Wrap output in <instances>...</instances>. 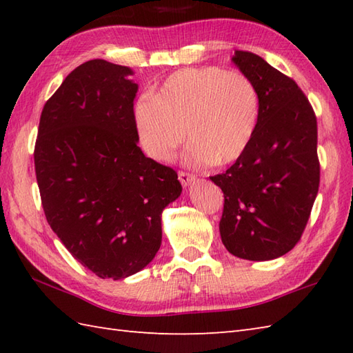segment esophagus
Returning <instances> with one entry per match:
<instances>
[{
  "label": "esophagus",
  "instance_id": "obj_1",
  "mask_svg": "<svg viewBox=\"0 0 353 353\" xmlns=\"http://www.w3.org/2000/svg\"><path fill=\"white\" fill-rule=\"evenodd\" d=\"M177 176H179V181H181V183L183 186H190L194 181H196V176L190 174V172H186V171H179Z\"/></svg>",
  "mask_w": 353,
  "mask_h": 353
}]
</instances>
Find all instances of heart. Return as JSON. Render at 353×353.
Masks as SVG:
<instances>
[{"label": "heart", "mask_w": 353, "mask_h": 353, "mask_svg": "<svg viewBox=\"0 0 353 353\" xmlns=\"http://www.w3.org/2000/svg\"><path fill=\"white\" fill-rule=\"evenodd\" d=\"M259 94L241 72L219 66L185 68L165 79L154 95L141 97L134 118L145 152L170 161L188 133L190 167L235 162L256 132Z\"/></svg>", "instance_id": "heart-1"}]
</instances>
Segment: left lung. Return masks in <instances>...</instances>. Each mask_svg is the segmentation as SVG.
<instances>
[{
	"label": "left lung",
	"mask_w": 353,
	"mask_h": 353,
	"mask_svg": "<svg viewBox=\"0 0 353 353\" xmlns=\"http://www.w3.org/2000/svg\"><path fill=\"white\" fill-rule=\"evenodd\" d=\"M232 62L258 89L259 119L244 154L209 179L224 194V247L241 259L270 261L299 243L317 197V118L296 81L262 57L236 50Z\"/></svg>",
	"instance_id": "left-lung-1"
}]
</instances>
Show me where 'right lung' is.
<instances>
[{
    "label": "right lung",
    "instance_id": "right-lung-1",
    "mask_svg": "<svg viewBox=\"0 0 353 353\" xmlns=\"http://www.w3.org/2000/svg\"><path fill=\"white\" fill-rule=\"evenodd\" d=\"M129 66H77L41 114L34 170L52 232L101 279H124L153 261L161 215L182 192L177 172L138 147Z\"/></svg>",
    "mask_w": 353,
    "mask_h": 353
}]
</instances>
